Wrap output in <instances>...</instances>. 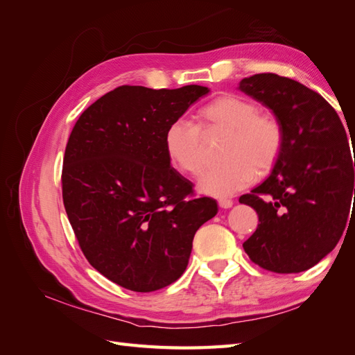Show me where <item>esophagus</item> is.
I'll return each mask as SVG.
<instances>
[{"label": "esophagus", "instance_id": "obj_1", "mask_svg": "<svg viewBox=\"0 0 355 355\" xmlns=\"http://www.w3.org/2000/svg\"><path fill=\"white\" fill-rule=\"evenodd\" d=\"M232 204H234L232 200H227V198L219 200V207L220 209H230V207H232Z\"/></svg>", "mask_w": 355, "mask_h": 355}]
</instances>
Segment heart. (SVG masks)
Masks as SVG:
<instances>
[{
  "label": "heart",
  "instance_id": "1",
  "mask_svg": "<svg viewBox=\"0 0 355 355\" xmlns=\"http://www.w3.org/2000/svg\"><path fill=\"white\" fill-rule=\"evenodd\" d=\"M207 132L230 135L222 149L227 163L207 170L198 179L202 194L227 198L250 187L256 175L265 176L277 166L284 148V128L252 99L227 94L214 99L200 114ZM171 161L189 175L206 166V146L200 127L180 116L171 121L164 136Z\"/></svg>",
  "mask_w": 355,
  "mask_h": 355
}]
</instances>
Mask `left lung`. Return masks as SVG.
Returning a JSON list of instances; mask_svg holds the SVG:
<instances>
[{
    "instance_id": "obj_1",
    "label": "left lung",
    "mask_w": 355,
    "mask_h": 355,
    "mask_svg": "<svg viewBox=\"0 0 355 355\" xmlns=\"http://www.w3.org/2000/svg\"><path fill=\"white\" fill-rule=\"evenodd\" d=\"M241 92L262 102L284 128V148L263 184L240 202L259 222L243 247L263 270L306 271L330 253L349 219L355 154L333 106L317 92L277 73H256ZM354 209V207H352Z\"/></svg>"
}]
</instances>
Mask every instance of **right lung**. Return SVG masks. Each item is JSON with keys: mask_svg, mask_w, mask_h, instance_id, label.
<instances>
[{"mask_svg": "<svg viewBox=\"0 0 355 355\" xmlns=\"http://www.w3.org/2000/svg\"><path fill=\"white\" fill-rule=\"evenodd\" d=\"M210 90L121 85L85 110L68 139L62 197L90 265L115 284L154 292L184 274L192 240L218 213L194 198L192 184L170 166L168 124Z\"/></svg>", "mask_w": 355, "mask_h": 355, "instance_id": "1", "label": "right lung"}]
</instances>
